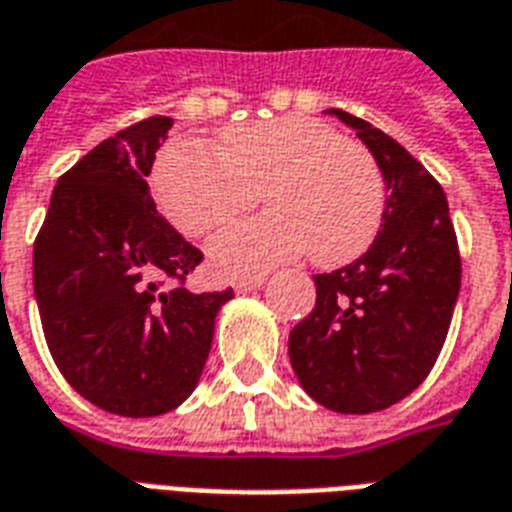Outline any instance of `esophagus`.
Wrapping results in <instances>:
<instances>
[{"instance_id":"34e87169","label":"esophagus","mask_w":512,"mask_h":512,"mask_svg":"<svg viewBox=\"0 0 512 512\" xmlns=\"http://www.w3.org/2000/svg\"><path fill=\"white\" fill-rule=\"evenodd\" d=\"M263 282H266V276H249V279H238V282H233V290H236V293H252V290H260Z\"/></svg>"}]
</instances>
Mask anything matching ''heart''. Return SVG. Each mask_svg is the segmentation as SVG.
I'll return each mask as SVG.
<instances>
[{
    "mask_svg": "<svg viewBox=\"0 0 512 512\" xmlns=\"http://www.w3.org/2000/svg\"><path fill=\"white\" fill-rule=\"evenodd\" d=\"M162 214L189 238L211 236L257 203L266 217L236 225L208 246L222 276H249L309 252L339 268L369 252L385 219V176L361 143L306 116L219 132L217 154L173 143L157 162Z\"/></svg>",
    "mask_w": 512,
    "mask_h": 512,
    "instance_id": "obj_1",
    "label": "heart"
}]
</instances>
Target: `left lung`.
Segmentation results:
<instances>
[{"label": "left lung", "mask_w": 512, "mask_h": 512, "mask_svg": "<svg viewBox=\"0 0 512 512\" xmlns=\"http://www.w3.org/2000/svg\"><path fill=\"white\" fill-rule=\"evenodd\" d=\"M331 113L380 162L385 219L366 255L314 274L317 301L290 331V361L317 404L366 415L410 396L434 369L461 287V257L439 181L369 121Z\"/></svg>", "instance_id": "obj_1"}]
</instances>
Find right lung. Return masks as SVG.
<instances>
[{
	"instance_id": "right-lung-1",
	"label": "right lung",
	"mask_w": 512,
	"mask_h": 512,
	"mask_svg": "<svg viewBox=\"0 0 512 512\" xmlns=\"http://www.w3.org/2000/svg\"><path fill=\"white\" fill-rule=\"evenodd\" d=\"M173 119L102 140L56 181L34 238V298L64 380L124 418L170 412L195 391L233 290L189 293L203 252L157 214L149 173Z\"/></svg>"
}]
</instances>
